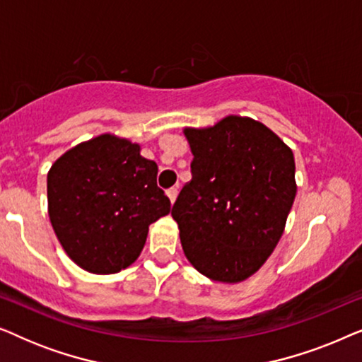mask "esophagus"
Masks as SVG:
<instances>
[{
  "instance_id": "esophagus-1",
  "label": "esophagus",
  "mask_w": 362,
  "mask_h": 362,
  "mask_svg": "<svg viewBox=\"0 0 362 362\" xmlns=\"http://www.w3.org/2000/svg\"><path fill=\"white\" fill-rule=\"evenodd\" d=\"M166 194H168V197H170L171 204H175V201H176V197H177V187H171V189H168Z\"/></svg>"
}]
</instances>
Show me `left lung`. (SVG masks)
<instances>
[{
  "label": "left lung",
  "instance_id": "8db88e82",
  "mask_svg": "<svg viewBox=\"0 0 362 362\" xmlns=\"http://www.w3.org/2000/svg\"><path fill=\"white\" fill-rule=\"evenodd\" d=\"M192 180L173 206L186 259L212 281L259 272L284 235L296 196L291 148L262 122L227 115L185 127Z\"/></svg>",
  "mask_w": 362,
  "mask_h": 362
}]
</instances>
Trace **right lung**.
Instances as JSON below:
<instances>
[{"instance_id": "right-lung-1", "label": "right lung", "mask_w": 362, "mask_h": 362, "mask_svg": "<svg viewBox=\"0 0 362 362\" xmlns=\"http://www.w3.org/2000/svg\"><path fill=\"white\" fill-rule=\"evenodd\" d=\"M128 138L103 133L82 141L47 173V212L74 264L97 275L130 267L145 247L150 224L171 202L156 185L158 165Z\"/></svg>"}]
</instances>
